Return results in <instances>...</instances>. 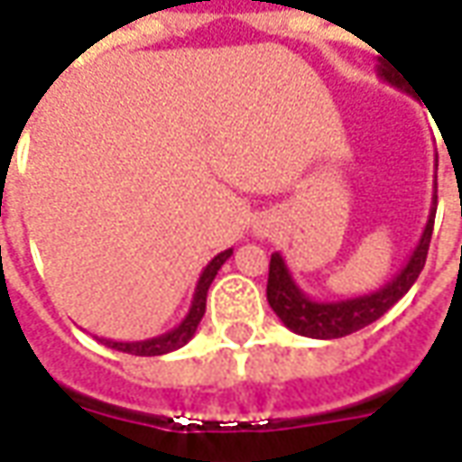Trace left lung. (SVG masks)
Listing matches in <instances>:
<instances>
[{
	"mask_svg": "<svg viewBox=\"0 0 462 462\" xmlns=\"http://www.w3.org/2000/svg\"><path fill=\"white\" fill-rule=\"evenodd\" d=\"M379 76L389 80L392 86L402 88L404 83L394 76L386 65H379ZM435 203L438 195L432 198V208H430V218H427L422 238L417 244V249L411 252L410 262L399 272L392 282H386L382 290L371 292V295L351 297V300H338V302H315L305 295L292 280L290 269L284 264L280 254H272L269 262V280H267V300L269 308L277 312L282 323L287 325L297 336L305 338H343L351 336L356 330L366 328L374 320H379L389 308H394L402 297L410 292V287L417 282L420 272L427 262V249H430V238H432V226H435Z\"/></svg>",
	"mask_w": 462,
	"mask_h": 462,
	"instance_id": "8db88e82",
	"label": "left lung"
}]
</instances>
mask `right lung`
Returning a JSON list of instances; mask_svg holds the SVG:
<instances>
[{
    "label": "right lung",
    "mask_w": 462,
    "mask_h": 462,
    "mask_svg": "<svg viewBox=\"0 0 462 462\" xmlns=\"http://www.w3.org/2000/svg\"><path fill=\"white\" fill-rule=\"evenodd\" d=\"M231 254H234V249H226V252H221L218 256H213L208 267L203 269V274H200V280H198V287H195L190 310H188L185 320H182L178 328H172V330H170V333H165V336H157V338H150V340L122 343V340L101 338V343H104V346H108V348H114V351H122V354H132V356H162V354H170V351H178V348H182L188 340L193 338L195 330H198V325H200V320H203V315H206V297H208L210 282L216 280L218 269H221V264H224Z\"/></svg>",
    "instance_id": "1"
}]
</instances>
